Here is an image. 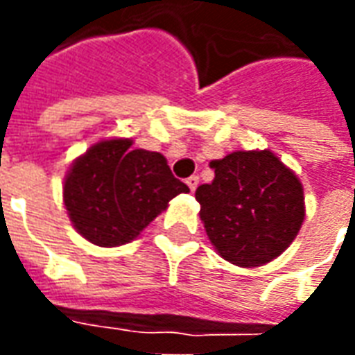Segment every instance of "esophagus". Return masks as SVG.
<instances>
[{
    "label": "esophagus",
    "instance_id": "obj_1",
    "mask_svg": "<svg viewBox=\"0 0 355 355\" xmlns=\"http://www.w3.org/2000/svg\"><path fill=\"white\" fill-rule=\"evenodd\" d=\"M186 184H188V188H190V190H196V188H198V184H200V177H198V175H192V177H188L186 178Z\"/></svg>",
    "mask_w": 355,
    "mask_h": 355
}]
</instances>
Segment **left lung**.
<instances>
[{"mask_svg": "<svg viewBox=\"0 0 355 355\" xmlns=\"http://www.w3.org/2000/svg\"><path fill=\"white\" fill-rule=\"evenodd\" d=\"M211 167L213 182L196 190L211 243L236 266L274 261L304 223V192L297 175L270 150L232 152Z\"/></svg>", "mask_w": 355, "mask_h": 355, "instance_id": "8db88e82", "label": "left lung"}]
</instances>
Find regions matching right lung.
Listing matches in <instances>:
<instances>
[{"label":"right lung","mask_w":355,"mask_h":355,"mask_svg":"<svg viewBox=\"0 0 355 355\" xmlns=\"http://www.w3.org/2000/svg\"><path fill=\"white\" fill-rule=\"evenodd\" d=\"M131 146L129 139L101 140L72 163L64 178L68 216L94 245L129 243L175 196L190 192L159 152Z\"/></svg>","instance_id":"1"}]
</instances>
